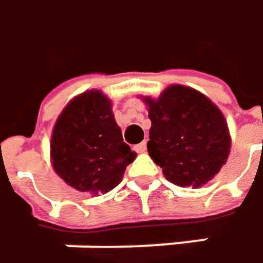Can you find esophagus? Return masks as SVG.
I'll use <instances>...</instances> for the list:
<instances>
[{"instance_id": "obj_1", "label": "esophagus", "mask_w": 263, "mask_h": 263, "mask_svg": "<svg viewBox=\"0 0 263 263\" xmlns=\"http://www.w3.org/2000/svg\"><path fill=\"white\" fill-rule=\"evenodd\" d=\"M134 149H135V152H137V154H144V152H146V141H143V143L137 144Z\"/></svg>"}]
</instances>
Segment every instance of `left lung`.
Instances as JSON below:
<instances>
[{"label": "left lung", "mask_w": 263, "mask_h": 263, "mask_svg": "<svg viewBox=\"0 0 263 263\" xmlns=\"http://www.w3.org/2000/svg\"><path fill=\"white\" fill-rule=\"evenodd\" d=\"M152 122L147 152L178 186L199 188L226 164L230 134L226 119L200 91L170 85L158 99L143 98Z\"/></svg>", "instance_id": "left-lung-1"}]
</instances>
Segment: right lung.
Instances as JSON below:
<instances>
[{"instance_id": "right-lung-1", "label": "right lung", "mask_w": 263, "mask_h": 263, "mask_svg": "<svg viewBox=\"0 0 263 263\" xmlns=\"http://www.w3.org/2000/svg\"><path fill=\"white\" fill-rule=\"evenodd\" d=\"M134 159L102 91H84L61 111L51 137V161L69 186L105 194L122 182Z\"/></svg>"}]
</instances>
